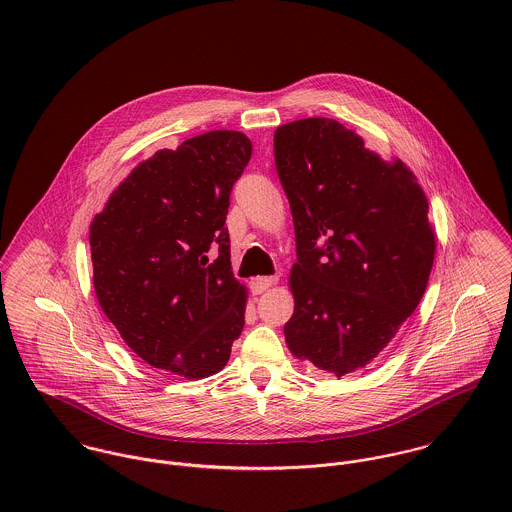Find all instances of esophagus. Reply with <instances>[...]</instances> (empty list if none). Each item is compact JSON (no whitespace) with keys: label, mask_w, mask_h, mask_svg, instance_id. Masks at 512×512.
I'll list each match as a JSON object with an SVG mask.
<instances>
[{"label":"esophagus","mask_w":512,"mask_h":512,"mask_svg":"<svg viewBox=\"0 0 512 512\" xmlns=\"http://www.w3.org/2000/svg\"><path fill=\"white\" fill-rule=\"evenodd\" d=\"M276 284H278V278H274V276H262V278L252 280V292L264 293L266 290H270L272 286H276Z\"/></svg>","instance_id":"esophagus-1"}]
</instances>
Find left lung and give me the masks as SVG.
<instances>
[{
	"mask_svg": "<svg viewBox=\"0 0 512 512\" xmlns=\"http://www.w3.org/2000/svg\"><path fill=\"white\" fill-rule=\"evenodd\" d=\"M274 157L297 254L286 343L337 378L359 372L426 292L436 254L428 199L402 159L384 161L331 118L280 126Z\"/></svg>",
	"mask_w": 512,
	"mask_h": 512,
	"instance_id": "1",
	"label": "left lung"
}]
</instances>
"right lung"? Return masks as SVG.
Returning <instances> with one entry per match:
<instances>
[{
    "label": "right lung",
    "instance_id": "obj_1",
    "mask_svg": "<svg viewBox=\"0 0 512 512\" xmlns=\"http://www.w3.org/2000/svg\"><path fill=\"white\" fill-rule=\"evenodd\" d=\"M250 155L252 142L232 130L161 149L132 169L90 224L98 303L153 368L207 378L228 363L242 333L246 288L232 276L224 222Z\"/></svg>",
    "mask_w": 512,
    "mask_h": 512
}]
</instances>
